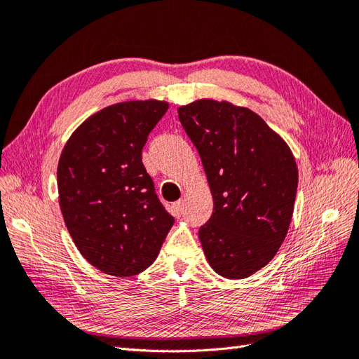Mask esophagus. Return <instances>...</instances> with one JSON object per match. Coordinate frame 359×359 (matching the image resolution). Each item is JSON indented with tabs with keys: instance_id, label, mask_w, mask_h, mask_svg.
Here are the masks:
<instances>
[{
	"instance_id": "1",
	"label": "esophagus",
	"mask_w": 359,
	"mask_h": 359,
	"mask_svg": "<svg viewBox=\"0 0 359 359\" xmlns=\"http://www.w3.org/2000/svg\"><path fill=\"white\" fill-rule=\"evenodd\" d=\"M182 209H184V203H182V201H177L173 204V210L177 212V215H181Z\"/></svg>"
}]
</instances>
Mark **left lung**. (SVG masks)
Segmentation results:
<instances>
[{
	"label": "left lung",
	"mask_w": 359,
	"mask_h": 359,
	"mask_svg": "<svg viewBox=\"0 0 359 359\" xmlns=\"http://www.w3.org/2000/svg\"><path fill=\"white\" fill-rule=\"evenodd\" d=\"M201 156L213 213L200 227L207 261L241 280L269 264L293 215L298 169L289 146L250 109L198 100L178 109Z\"/></svg>",
	"instance_id": "8db88e82"
}]
</instances>
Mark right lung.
<instances>
[{
    "mask_svg": "<svg viewBox=\"0 0 359 359\" xmlns=\"http://www.w3.org/2000/svg\"><path fill=\"white\" fill-rule=\"evenodd\" d=\"M167 109L155 100L109 106L87 118L61 154L62 218L78 250L104 273L132 276L146 270L175 222L141 156Z\"/></svg>",
    "mask_w": 359,
    "mask_h": 359,
    "instance_id": "add662e5",
    "label": "right lung"
}]
</instances>
